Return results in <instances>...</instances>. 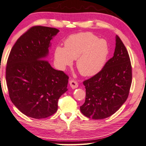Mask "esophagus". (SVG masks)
Segmentation results:
<instances>
[{"instance_id": "obj_1", "label": "esophagus", "mask_w": 146, "mask_h": 146, "mask_svg": "<svg viewBox=\"0 0 146 146\" xmlns=\"http://www.w3.org/2000/svg\"><path fill=\"white\" fill-rule=\"evenodd\" d=\"M69 85H70L71 89H75L78 87V83H77V81H74V80H70L69 81Z\"/></svg>"}]
</instances>
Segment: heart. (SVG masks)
Masks as SVG:
<instances>
[{
  "instance_id": "heart-1",
  "label": "heart",
  "mask_w": 146,
  "mask_h": 146,
  "mask_svg": "<svg viewBox=\"0 0 146 146\" xmlns=\"http://www.w3.org/2000/svg\"><path fill=\"white\" fill-rule=\"evenodd\" d=\"M65 48L57 46L54 50L55 64L61 70L73 64L77 59L76 66L80 73L92 77L103 68L109 53L108 43L91 32L72 34L65 39Z\"/></svg>"
}]
</instances>
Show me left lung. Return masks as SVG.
Instances as JSON below:
<instances>
[{
  "instance_id": "left-lung-1",
  "label": "left lung",
  "mask_w": 146,
  "mask_h": 146,
  "mask_svg": "<svg viewBox=\"0 0 146 146\" xmlns=\"http://www.w3.org/2000/svg\"><path fill=\"white\" fill-rule=\"evenodd\" d=\"M132 83V67L128 51L116 36L113 57L101 71L83 82L85 101L80 110L89 118L99 120L114 114L126 101Z\"/></svg>"
}]
</instances>
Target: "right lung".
<instances>
[{
	"instance_id": "1",
	"label": "right lung",
	"mask_w": 146,
	"mask_h": 146,
	"mask_svg": "<svg viewBox=\"0 0 146 146\" xmlns=\"http://www.w3.org/2000/svg\"><path fill=\"white\" fill-rule=\"evenodd\" d=\"M58 29L34 26L20 37L7 61L6 80L14 106L30 118L52 116L67 90L68 76L53 69L46 59Z\"/></svg>"
}]
</instances>
